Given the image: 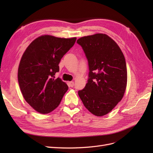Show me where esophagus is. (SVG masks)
<instances>
[{"label":"esophagus","instance_id":"obj_1","mask_svg":"<svg viewBox=\"0 0 153 153\" xmlns=\"http://www.w3.org/2000/svg\"><path fill=\"white\" fill-rule=\"evenodd\" d=\"M68 84H69V85L71 87H73L74 86V82H69Z\"/></svg>","mask_w":153,"mask_h":153}]
</instances>
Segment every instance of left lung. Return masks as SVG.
<instances>
[{
    "label": "left lung",
    "instance_id": "8db88e82",
    "mask_svg": "<svg viewBox=\"0 0 153 153\" xmlns=\"http://www.w3.org/2000/svg\"><path fill=\"white\" fill-rule=\"evenodd\" d=\"M89 64V78L78 95L96 116L111 112L121 101L127 84L126 61L121 48L108 36L96 34L77 40Z\"/></svg>",
    "mask_w": 153,
    "mask_h": 153
}]
</instances>
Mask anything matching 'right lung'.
I'll use <instances>...</instances> for the list:
<instances>
[{"mask_svg": "<svg viewBox=\"0 0 153 153\" xmlns=\"http://www.w3.org/2000/svg\"><path fill=\"white\" fill-rule=\"evenodd\" d=\"M76 38H61L43 35L34 39L23 54L18 80L25 100L37 112L48 114L59 105L68 86L54 79L61 59Z\"/></svg>", "mask_w": 153, "mask_h": 153, "instance_id": "1", "label": "right lung"}]
</instances>
